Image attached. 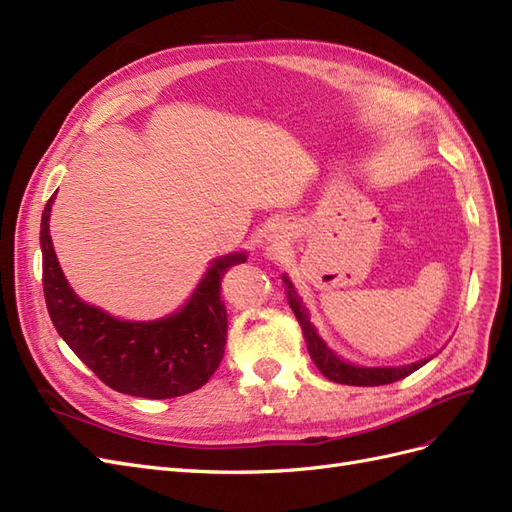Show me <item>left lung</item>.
I'll return each mask as SVG.
<instances>
[{
  "label": "left lung",
  "instance_id": "1",
  "mask_svg": "<svg viewBox=\"0 0 512 512\" xmlns=\"http://www.w3.org/2000/svg\"><path fill=\"white\" fill-rule=\"evenodd\" d=\"M285 278L287 283V298H289V306L293 310L295 319H298L300 327H302V334L308 346V353L315 361V366L321 370V374L329 381L340 383V385H353V387H378V385H389L400 381V378L412 374L415 370H419L421 366H425L430 359H423L417 361V364H410V366H402V368H359V366H351L346 364V361L338 359L332 351L327 349L325 342L317 336L315 327H312L310 319H308V312L300 300V295L295 293L293 285L289 283V278Z\"/></svg>",
  "mask_w": 512,
  "mask_h": 512
}]
</instances>
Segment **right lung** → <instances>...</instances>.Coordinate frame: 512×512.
I'll use <instances>...</instances> for the list:
<instances>
[{
	"label": "right lung",
	"instance_id": "obj_1",
	"mask_svg": "<svg viewBox=\"0 0 512 512\" xmlns=\"http://www.w3.org/2000/svg\"><path fill=\"white\" fill-rule=\"evenodd\" d=\"M55 195L40 225L42 287L48 315L82 364L110 389L148 400H168L204 387L217 372L227 342L221 280L246 253L214 259L191 300L176 315L129 323L82 302L70 289L48 234Z\"/></svg>",
	"mask_w": 512,
	"mask_h": 512
}]
</instances>
